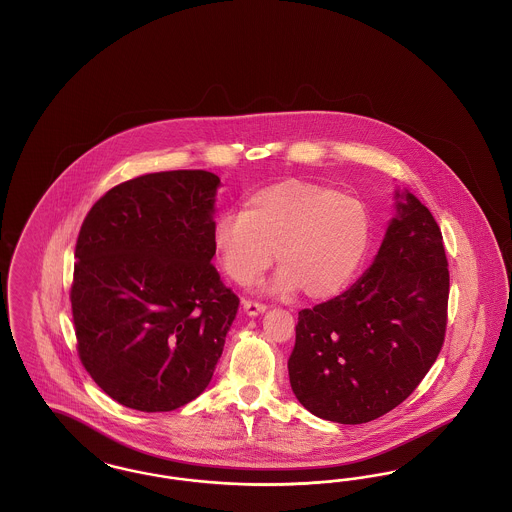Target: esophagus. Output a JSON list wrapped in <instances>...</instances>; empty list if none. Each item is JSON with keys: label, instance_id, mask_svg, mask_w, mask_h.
Wrapping results in <instances>:
<instances>
[{"label": "esophagus", "instance_id": "esophagus-1", "mask_svg": "<svg viewBox=\"0 0 512 512\" xmlns=\"http://www.w3.org/2000/svg\"><path fill=\"white\" fill-rule=\"evenodd\" d=\"M242 305H244V313L247 317H259V315H263L267 311V307L263 303H257V301H247L245 299Z\"/></svg>", "mask_w": 512, "mask_h": 512}]
</instances>
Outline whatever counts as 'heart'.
Masks as SVG:
<instances>
[{"mask_svg": "<svg viewBox=\"0 0 512 512\" xmlns=\"http://www.w3.org/2000/svg\"><path fill=\"white\" fill-rule=\"evenodd\" d=\"M370 238L365 203L311 182L286 180L224 213L213 230L222 270L240 286L263 274L276 251L272 288L311 299L340 292L359 267Z\"/></svg>", "mask_w": 512, "mask_h": 512, "instance_id": "b5f03b06", "label": "heart"}]
</instances>
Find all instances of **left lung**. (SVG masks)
<instances>
[{"mask_svg":"<svg viewBox=\"0 0 512 512\" xmlns=\"http://www.w3.org/2000/svg\"><path fill=\"white\" fill-rule=\"evenodd\" d=\"M447 299L438 222L397 188L395 215L370 268L338 297L299 313L288 361L297 401L340 424L390 413L436 363Z\"/></svg>","mask_w":512,"mask_h":512,"instance_id":"left-lung-1","label":"left lung"}]
</instances>
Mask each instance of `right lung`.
<instances>
[{
	"instance_id": "obj_1",
	"label": "right lung",
	"mask_w": 512,
	"mask_h": 512,
	"mask_svg": "<svg viewBox=\"0 0 512 512\" xmlns=\"http://www.w3.org/2000/svg\"><path fill=\"white\" fill-rule=\"evenodd\" d=\"M207 171L144 174L90 209L71 290L78 355L111 399L174 411L209 386L240 299L220 282Z\"/></svg>"
}]
</instances>
